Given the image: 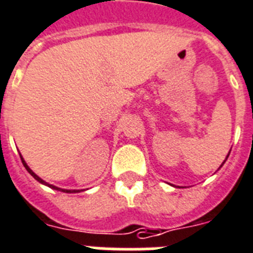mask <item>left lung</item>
<instances>
[{
    "mask_svg": "<svg viewBox=\"0 0 253 253\" xmlns=\"http://www.w3.org/2000/svg\"><path fill=\"white\" fill-rule=\"evenodd\" d=\"M227 158H229V155H227ZM227 158H226V159H227ZM222 165H223V163H222Z\"/></svg>",
    "mask_w": 253,
    "mask_h": 253,
    "instance_id": "1",
    "label": "left lung"
}]
</instances>
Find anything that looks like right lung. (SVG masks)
<instances>
[{"label":"right lung","mask_w":253,"mask_h":253,"mask_svg":"<svg viewBox=\"0 0 253 253\" xmlns=\"http://www.w3.org/2000/svg\"><path fill=\"white\" fill-rule=\"evenodd\" d=\"M21 159H22V163H23V166H24V167H26V169H27L28 172L31 173L32 176L35 177L36 180L39 181V183H42V184H45V185H48V187H49V188H52V189H56V191H61V192H66V193H77V192H81V191H77V189H74V191H73V189H72V191H70V189H61V188H57V187H54V185H52V184H48V183H45V181H44L43 179H40V177L38 176V175H36V173L34 172V171H32V169H30V167H28V166H27V163H26V162H24V159L22 158V155H21Z\"/></svg>","instance_id":"1"}]
</instances>
